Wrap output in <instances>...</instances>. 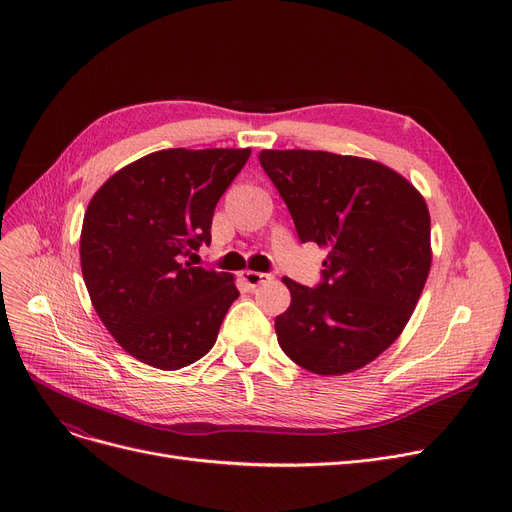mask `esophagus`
I'll list each match as a JSON object with an SVG mask.
<instances>
[{"mask_svg": "<svg viewBox=\"0 0 512 512\" xmlns=\"http://www.w3.org/2000/svg\"><path fill=\"white\" fill-rule=\"evenodd\" d=\"M240 280L245 282L249 288H257V286H259V284H263V282H270V280H272V274L245 270V272H240Z\"/></svg>", "mask_w": 512, "mask_h": 512, "instance_id": "obj_1", "label": "esophagus"}]
</instances>
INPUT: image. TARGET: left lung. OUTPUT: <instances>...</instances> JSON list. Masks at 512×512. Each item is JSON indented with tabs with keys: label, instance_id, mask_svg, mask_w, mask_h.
I'll use <instances>...</instances> for the list:
<instances>
[{
	"label": "left lung",
	"instance_id": "left-lung-1",
	"mask_svg": "<svg viewBox=\"0 0 512 512\" xmlns=\"http://www.w3.org/2000/svg\"><path fill=\"white\" fill-rule=\"evenodd\" d=\"M259 164L284 199L301 242L328 249L315 288L290 278L276 317L282 351L303 369L365 367L405 330L429 265V211L417 188L373 159L263 149Z\"/></svg>",
	"mask_w": 512,
	"mask_h": 512
}]
</instances>
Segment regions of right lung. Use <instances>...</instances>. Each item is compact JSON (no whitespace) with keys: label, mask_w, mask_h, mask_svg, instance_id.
<instances>
[{"label":"right lung","mask_w":512,"mask_h":512,"mask_svg":"<svg viewBox=\"0 0 512 512\" xmlns=\"http://www.w3.org/2000/svg\"><path fill=\"white\" fill-rule=\"evenodd\" d=\"M251 149H164L118 170L80 232L91 303L128 355L174 371L199 361L238 299L234 278L186 257L211 242L213 209Z\"/></svg>","instance_id":"right-lung-1"}]
</instances>
